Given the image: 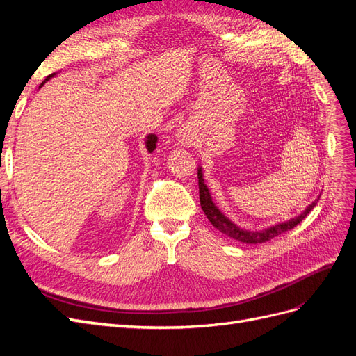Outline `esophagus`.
<instances>
[{
    "instance_id": "obj_1",
    "label": "esophagus",
    "mask_w": 356,
    "mask_h": 356,
    "mask_svg": "<svg viewBox=\"0 0 356 356\" xmlns=\"http://www.w3.org/2000/svg\"><path fill=\"white\" fill-rule=\"evenodd\" d=\"M178 139H179V143H181V144H187V143L190 141V139H188V135H187L186 132H179V134H178Z\"/></svg>"
}]
</instances>
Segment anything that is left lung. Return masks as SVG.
Wrapping results in <instances>:
<instances>
[{"instance_id": "left-lung-1", "label": "left lung", "mask_w": 356, "mask_h": 356, "mask_svg": "<svg viewBox=\"0 0 356 356\" xmlns=\"http://www.w3.org/2000/svg\"><path fill=\"white\" fill-rule=\"evenodd\" d=\"M197 178H199L200 207H202L204 215H207L208 220L211 221V224L215 229L220 230L222 234L229 236V238H232L234 241H239L242 243H263V242L270 241V239L276 238V236L282 234L291 229H294L296 225L303 221L307 217V213L316 207V202L319 199L318 197L316 200L312 202L303 212L288 221L275 224V225H272V227H267L263 230H243L239 227V225H236L233 221H230L217 207H215V203L212 202V197H211L209 188L207 187V184H204L202 168H199V170H197Z\"/></svg>"}]
</instances>
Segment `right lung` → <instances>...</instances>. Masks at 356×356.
Masks as SVG:
<instances>
[{
    "label": "right lung",
    "instance_id": "add662e5",
    "mask_svg": "<svg viewBox=\"0 0 356 356\" xmlns=\"http://www.w3.org/2000/svg\"><path fill=\"white\" fill-rule=\"evenodd\" d=\"M53 75H55V74H50L49 77H47L44 81L41 83V86L44 84V83H46L49 79H51ZM156 143H157V136H156V135H153V134H152V135H148V136H147V139H145V147H147V149H148V153H153V152H154V148H156Z\"/></svg>",
    "mask_w": 356,
    "mask_h": 356
}]
</instances>
